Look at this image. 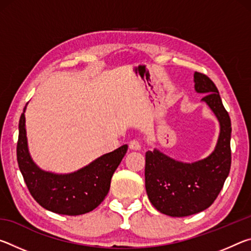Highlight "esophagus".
<instances>
[{"instance_id": "34e87169", "label": "esophagus", "mask_w": 251, "mask_h": 251, "mask_svg": "<svg viewBox=\"0 0 251 251\" xmlns=\"http://www.w3.org/2000/svg\"><path fill=\"white\" fill-rule=\"evenodd\" d=\"M129 148L131 151H139L142 148L141 143H139L138 141H136V139H133V141L129 142Z\"/></svg>"}]
</instances>
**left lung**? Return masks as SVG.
<instances>
[{"instance_id":"8db88e82","label":"left lung","mask_w":251,"mask_h":251,"mask_svg":"<svg viewBox=\"0 0 251 251\" xmlns=\"http://www.w3.org/2000/svg\"><path fill=\"white\" fill-rule=\"evenodd\" d=\"M195 91L219 123V136L209 156L193 163L174 159L158 150L146 152L145 187L157 210L172 217H186L207 209L215 201L229 175L231 164V122L214 82L194 73Z\"/></svg>"}]
</instances>
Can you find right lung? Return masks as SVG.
Segmentation results:
<instances>
[{"mask_svg": "<svg viewBox=\"0 0 251 251\" xmlns=\"http://www.w3.org/2000/svg\"><path fill=\"white\" fill-rule=\"evenodd\" d=\"M27 105V104H26ZM25 106L19 123L18 163L25 184L40 205L55 214L77 216L94 210L108 194L110 179L127 151V145L101 155L86 166L69 174L43 171L29 154Z\"/></svg>", "mask_w": 251, "mask_h": 251, "instance_id": "right-lung-1", "label": "right lung"}]
</instances>
